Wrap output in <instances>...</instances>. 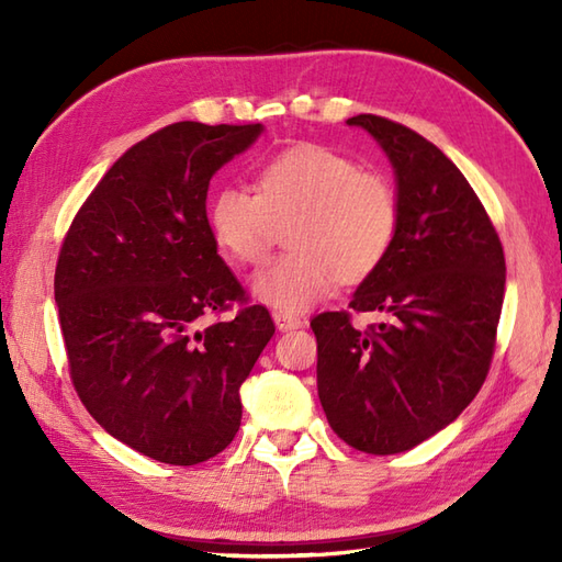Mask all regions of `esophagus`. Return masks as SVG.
<instances>
[{
    "instance_id": "esophagus-1",
    "label": "esophagus",
    "mask_w": 562,
    "mask_h": 562,
    "mask_svg": "<svg viewBox=\"0 0 562 562\" xmlns=\"http://www.w3.org/2000/svg\"><path fill=\"white\" fill-rule=\"evenodd\" d=\"M272 321H274V326H278V330H294V328L302 326V318L300 316L282 314V312H274Z\"/></svg>"
}]
</instances>
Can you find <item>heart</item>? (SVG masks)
Masks as SVG:
<instances>
[{
    "label": "heart",
    "instance_id": "obj_1",
    "mask_svg": "<svg viewBox=\"0 0 562 562\" xmlns=\"http://www.w3.org/2000/svg\"><path fill=\"white\" fill-rule=\"evenodd\" d=\"M207 222L222 254L246 268L260 266L290 224L292 250L256 274L254 292L296 314L326 300L338 280L362 282L384 266L401 232V200L386 176L330 147L302 145L260 166L256 193L220 188Z\"/></svg>",
    "mask_w": 562,
    "mask_h": 562
}]
</instances>
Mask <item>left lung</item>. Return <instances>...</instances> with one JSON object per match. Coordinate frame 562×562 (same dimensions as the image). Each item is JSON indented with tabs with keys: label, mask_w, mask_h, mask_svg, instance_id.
<instances>
[{
	"label": "left lung",
	"mask_w": 562,
	"mask_h": 562,
	"mask_svg": "<svg viewBox=\"0 0 562 562\" xmlns=\"http://www.w3.org/2000/svg\"><path fill=\"white\" fill-rule=\"evenodd\" d=\"M396 169L401 232L348 312L312 318L318 398L345 445L408 451L457 420L491 372L505 300V250L457 164L415 130L362 113ZM384 311L367 331L351 314Z\"/></svg>",
	"instance_id": "left-lung-1"
}]
</instances>
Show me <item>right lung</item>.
<instances>
[{"label": "right lung", "instance_id": "obj_1", "mask_svg": "<svg viewBox=\"0 0 562 562\" xmlns=\"http://www.w3.org/2000/svg\"><path fill=\"white\" fill-rule=\"evenodd\" d=\"M260 130H157L105 171L59 248L71 384L105 432L154 461L195 465L232 445L238 389L274 333L220 258L205 210L214 171ZM205 317L218 321L205 327Z\"/></svg>", "mask_w": 562, "mask_h": 562}]
</instances>
